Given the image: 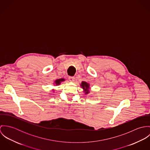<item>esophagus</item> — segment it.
I'll return each mask as SVG.
<instances>
[{"instance_id":"1","label":"esophagus","mask_w":150,"mask_h":150,"mask_svg":"<svg viewBox=\"0 0 150 150\" xmlns=\"http://www.w3.org/2000/svg\"><path fill=\"white\" fill-rule=\"evenodd\" d=\"M74 79H75L74 77H69V81H71V82H73V81H74Z\"/></svg>"}]
</instances>
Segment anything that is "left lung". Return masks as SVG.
I'll return each instance as SVG.
<instances>
[{"label":"left lung","instance_id":"8db88e82","mask_svg":"<svg viewBox=\"0 0 150 150\" xmlns=\"http://www.w3.org/2000/svg\"><path fill=\"white\" fill-rule=\"evenodd\" d=\"M81 87L84 89V92L85 94H88L89 93V83H87L86 81H82L81 84H80Z\"/></svg>","mask_w":150,"mask_h":150}]
</instances>
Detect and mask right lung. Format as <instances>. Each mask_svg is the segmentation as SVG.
<instances>
[{"mask_svg": "<svg viewBox=\"0 0 150 150\" xmlns=\"http://www.w3.org/2000/svg\"><path fill=\"white\" fill-rule=\"evenodd\" d=\"M65 81V79H57V80H56L55 81H54V85H56V86H59V85H60L61 84V83H62V82H63V81ZM52 91H54V89H52Z\"/></svg>", "mask_w": 150, "mask_h": 150, "instance_id": "add662e5", "label": "right lung"}]
</instances>
